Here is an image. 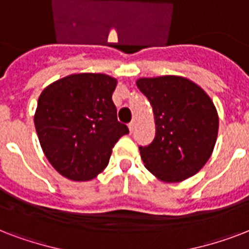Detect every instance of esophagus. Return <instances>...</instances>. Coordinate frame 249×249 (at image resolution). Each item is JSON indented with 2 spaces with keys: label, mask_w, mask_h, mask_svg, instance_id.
Segmentation results:
<instances>
[{
  "label": "esophagus",
  "mask_w": 249,
  "mask_h": 249,
  "mask_svg": "<svg viewBox=\"0 0 249 249\" xmlns=\"http://www.w3.org/2000/svg\"><path fill=\"white\" fill-rule=\"evenodd\" d=\"M128 126H129V130H130V133L134 132V129H136V121H132V123L128 125Z\"/></svg>",
  "instance_id": "esophagus-1"
}]
</instances>
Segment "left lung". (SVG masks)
Returning <instances> with one entry per match:
<instances>
[{
	"mask_svg": "<svg viewBox=\"0 0 249 249\" xmlns=\"http://www.w3.org/2000/svg\"><path fill=\"white\" fill-rule=\"evenodd\" d=\"M137 86L147 97L155 119V138L140 147L144 166L168 183L193 177L216 144L218 113L200 86L182 76L142 77Z\"/></svg>",
	"mask_w": 249,
	"mask_h": 249,
	"instance_id": "obj_1",
	"label": "left lung"
}]
</instances>
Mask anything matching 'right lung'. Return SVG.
I'll use <instances>...</instances> for the list:
<instances>
[{"label": "right lung", "mask_w": 249, "mask_h": 249, "mask_svg": "<svg viewBox=\"0 0 249 249\" xmlns=\"http://www.w3.org/2000/svg\"><path fill=\"white\" fill-rule=\"evenodd\" d=\"M117 80L105 73H73L46 86L35 126L53 168L71 181H89L108 165L112 147L128 134L117 121L112 93Z\"/></svg>", "instance_id": "obj_1"}]
</instances>
